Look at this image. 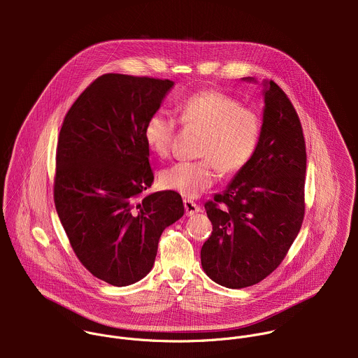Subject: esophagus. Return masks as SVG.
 <instances>
[{"label":"esophagus","mask_w":358,"mask_h":358,"mask_svg":"<svg viewBox=\"0 0 358 358\" xmlns=\"http://www.w3.org/2000/svg\"><path fill=\"white\" fill-rule=\"evenodd\" d=\"M184 207H185V214L189 215V217L201 211L198 203H195V202L191 201V199H184Z\"/></svg>","instance_id":"34e87169"}]
</instances>
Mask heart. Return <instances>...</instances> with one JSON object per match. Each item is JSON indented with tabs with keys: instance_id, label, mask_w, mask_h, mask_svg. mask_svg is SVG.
Listing matches in <instances>:
<instances>
[{
	"instance_id": "b5f03b06",
	"label": "heart",
	"mask_w": 358,
	"mask_h": 358,
	"mask_svg": "<svg viewBox=\"0 0 358 358\" xmlns=\"http://www.w3.org/2000/svg\"><path fill=\"white\" fill-rule=\"evenodd\" d=\"M184 126L203 131L199 162H180L160 173V184L187 198L199 196L218 178V167L227 174L243 170L257 155L262 138V119L253 109L243 108L236 97L220 90H203L187 97L178 108ZM176 120L152 113L143 138L152 155L166 159L176 134Z\"/></svg>"
}]
</instances>
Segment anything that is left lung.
<instances>
[{
    "instance_id": "obj_1",
    "label": "left lung",
    "mask_w": 358,
    "mask_h": 358,
    "mask_svg": "<svg viewBox=\"0 0 358 358\" xmlns=\"http://www.w3.org/2000/svg\"><path fill=\"white\" fill-rule=\"evenodd\" d=\"M262 93L257 155L222 194L206 202L213 234L202 245L201 265L210 279L229 289L257 285L271 275L304 217L306 145L299 116L273 80L264 82Z\"/></svg>"
}]
</instances>
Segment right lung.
<instances>
[{"instance_id":"obj_1","label":"right lung","mask_w":358,"mask_h":358,"mask_svg":"<svg viewBox=\"0 0 358 358\" xmlns=\"http://www.w3.org/2000/svg\"><path fill=\"white\" fill-rule=\"evenodd\" d=\"M173 80L108 73L76 99L57 147L54 199L80 264L97 279L129 286L155 265L163 231L184 215L176 191L152 192L143 138Z\"/></svg>"}]
</instances>
